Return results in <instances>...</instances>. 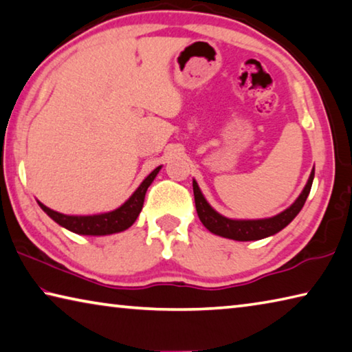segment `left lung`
Segmentation results:
<instances>
[{
  "instance_id": "obj_1",
  "label": "left lung",
  "mask_w": 352,
  "mask_h": 352,
  "mask_svg": "<svg viewBox=\"0 0 352 352\" xmlns=\"http://www.w3.org/2000/svg\"><path fill=\"white\" fill-rule=\"evenodd\" d=\"M314 175H315V170L312 169L311 177H309V180L306 183L305 189H302V192L300 194V197L294 201V205H290L287 210L279 212L275 217L258 219V220H236V219L225 217L222 214H219L216 210H212L211 205L208 204L206 199L204 197V194H201L197 182L192 180L195 210H197L201 223H204L214 234L226 237V239H233V241L264 239V237L276 234L278 231L285 228V226H287L292 220L296 217V214L301 211V208L306 204L309 192H311Z\"/></svg>"
}]
</instances>
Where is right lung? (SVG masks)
<instances>
[{"label": "right lung", "mask_w": 352, "mask_h": 352, "mask_svg": "<svg viewBox=\"0 0 352 352\" xmlns=\"http://www.w3.org/2000/svg\"><path fill=\"white\" fill-rule=\"evenodd\" d=\"M160 169H162V166H158L157 169H153L151 174L142 180L138 189L130 195V199L126 201V204L110 212L94 214V216H67V214L50 210V208L45 206L41 201H38V205L41 210L47 214V216L54 220V222L63 226V228L73 231L76 234L107 236V234L119 233V231H124L127 230L129 226H132L135 223L136 217L140 216L142 205H144L146 190L152 184L153 178L157 177Z\"/></svg>", "instance_id": "add662e5"}]
</instances>
